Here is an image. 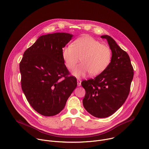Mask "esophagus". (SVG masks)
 I'll list each match as a JSON object with an SVG mask.
<instances>
[{"mask_svg":"<svg viewBox=\"0 0 149 149\" xmlns=\"http://www.w3.org/2000/svg\"><path fill=\"white\" fill-rule=\"evenodd\" d=\"M77 85H78V86H81V81L79 79H77Z\"/></svg>","mask_w":149,"mask_h":149,"instance_id":"34e87169","label":"esophagus"}]
</instances>
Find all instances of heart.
I'll return each instance as SVG.
<instances>
[{"label": "heart", "mask_w": 149, "mask_h": 149, "mask_svg": "<svg viewBox=\"0 0 149 149\" xmlns=\"http://www.w3.org/2000/svg\"><path fill=\"white\" fill-rule=\"evenodd\" d=\"M62 56L67 67L73 70L80 61L82 63L73 72L77 77H84L90 73L97 75L107 68L111 61L110 48L95 38L85 36L75 40L72 45H68L62 49Z\"/></svg>", "instance_id": "1"}]
</instances>
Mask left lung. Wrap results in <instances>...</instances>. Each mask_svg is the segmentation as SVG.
I'll return each mask as SVG.
<instances>
[{
	"mask_svg": "<svg viewBox=\"0 0 149 149\" xmlns=\"http://www.w3.org/2000/svg\"><path fill=\"white\" fill-rule=\"evenodd\" d=\"M107 40L112 52L110 65L94 79L84 80L81 86L86 90L83 105L90 114L97 118H105L114 114L128 97L134 71L130 57L110 36Z\"/></svg>",
	"mask_w": 149,
	"mask_h": 149,
	"instance_id": "1",
	"label": "left lung"
}]
</instances>
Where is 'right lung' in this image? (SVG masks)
Instances as JSON below:
<instances>
[{
    "mask_svg": "<svg viewBox=\"0 0 149 149\" xmlns=\"http://www.w3.org/2000/svg\"><path fill=\"white\" fill-rule=\"evenodd\" d=\"M72 35L55 33L40 36L24 54L19 64L21 87L31 107L44 116L64 108L77 82L62 56Z\"/></svg>",
    "mask_w": 149,
    "mask_h": 149,
    "instance_id": "obj_1",
    "label": "right lung"
}]
</instances>
